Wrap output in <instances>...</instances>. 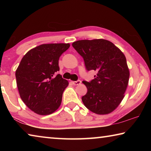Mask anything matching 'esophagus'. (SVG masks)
Returning <instances> with one entry per match:
<instances>
[{"mask_svg":"<svg viewBox=\"0 0 151 151\" xmlns=\"http://www.w3.org/2000/svg\"><path fill=\"white\" fill-rule=\"evenodd\" d=\"M72 83L74 85H81V81L80 80H78L76 81H72Z\"/></svg>","mask_w":151,"mask_h":151,"instance_id":"34e87169","label":"esophagus"}]
</instances>
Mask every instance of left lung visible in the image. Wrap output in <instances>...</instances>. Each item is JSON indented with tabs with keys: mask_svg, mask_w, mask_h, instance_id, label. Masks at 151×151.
Masks as SVG:
<instances>
[{
	"mask_svg": "<svg viewBox=\"0 0 151 151\" xmlns=\"http://www.w3.org/2000/svg\"><path fill=\"white\" fill-rule=\"evenodd\" d=\"M73 47L83 58L87 70L97 72L93 80L83 81L87 93L82 101L97 114L111 113L124 96L129 80L126 57L113 43L104 39L81 40Z\"/></svg>",
	"mask_w": 151,
	"mask_h": 151,
	"instance_id": "obj_1",
	"label": "left lung"
}]
</instances>
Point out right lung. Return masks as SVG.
<instances>
[{"label":"right lung","mask_w":151,"mask_h":151,"mask_svg":"<svg viewBox=\"0 0 151 151\" xmlns=\"http://www.w3.org/2000/svg\"><path fill=\"white\" fill-rule=\"evenodd\" d=\"M70 44L38 46L27 52L16 70L17 85L24 103L35 113L47 115L57 111L68 82L59 74L58 60Z\"/></svg>","instance_id":"right-lung-1"}]
</instances>
